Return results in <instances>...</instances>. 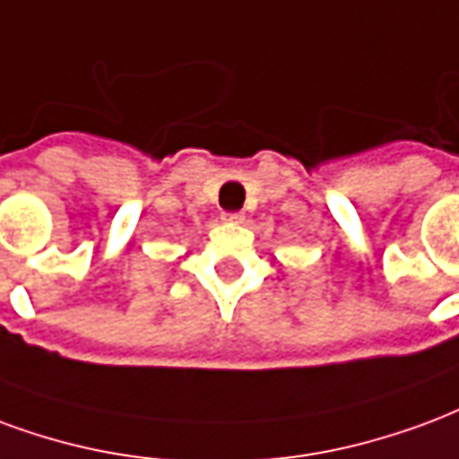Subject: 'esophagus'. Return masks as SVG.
<instances>
[{
	"label": "esophagus",
	"mask_w": 459,
	"mask_h": 459,
	"mask_svg": "<svg viewBox=\"0 0 459 459\" xmlns=\"http://www.w3.org/2000/svg\"><path fill=\"white\" fill-rule=\"evenodd\" d=\"M222 222H227V225H242L244 212H222Z\"/></svg>",
	"instance_id": "1"
}]
</instances>
